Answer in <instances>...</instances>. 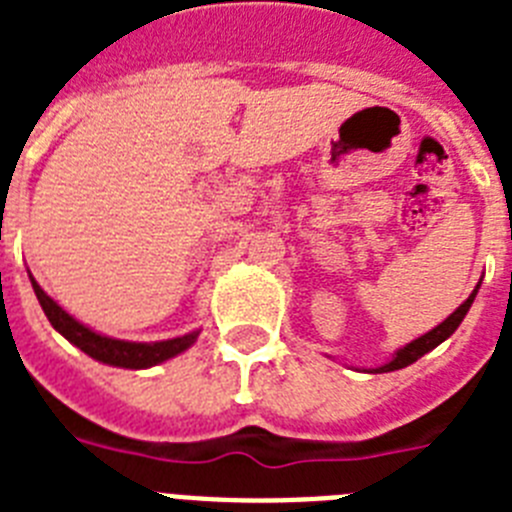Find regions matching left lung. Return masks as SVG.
<instances>
[{"label": "left lung", "instance_id": "1", "mask_svg": "<svg viewBox=\"0 0 512 512\" xmlns=\"http://www.w3.org/2000/svg\"><path fill=\"white\" fill-rule=\"evenodd\" d=\"M477 292H479V284H477V287H474L472 295H469L467 300L461 302V305L456 307V310L451 312L449 318L443 320V323H438L436 328L428 330L425 336L415 338V341H410V343H405V346H402V348H397V351H395V354H392V359L387 361V364L374 366V369H364V372L384 374V372H395V369H405V366L415 364V361H418L420 356H425V354H428V351H433V348H436V346H441V343L446 341V338H451V333H454V330L459 328L461 320L467 318V312H469V307H472V302H474V297H477Z\"/></svg>", "mask_w": 512, "mask_h": 512}]
</instances>
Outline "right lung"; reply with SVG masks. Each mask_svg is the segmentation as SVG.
Returning <instances> with one entry per match:
<instances>
[{
  "label": "right lung",
  "instance_id": "add662e5",
  "mask_svg": "<svg viewBox=\"0 0 512 512\" xmlns=\"http://www.w3.org/2000/svg\"><path fill=\"white\" fill-rule=\"evenodd\" d=\"M30 282H33L35 297H38L45 318L51 320L53 328H56L66 341L74 343L76 348H81L84 354L92 356L94 361H102V364L120 366V369H148V366L164 364V361L184 354V351L197 341V336H200V330H192V333H184V336L166 338V341L153 343L120 341V338L102 336V333L92 330L89 325L79 323V320L63 310L53 297L45 295L43 287L35 282L33 274H30Z\"/></svg>",
  "mask_w": 512,
  "mask_h": 512
}]
</instances>
